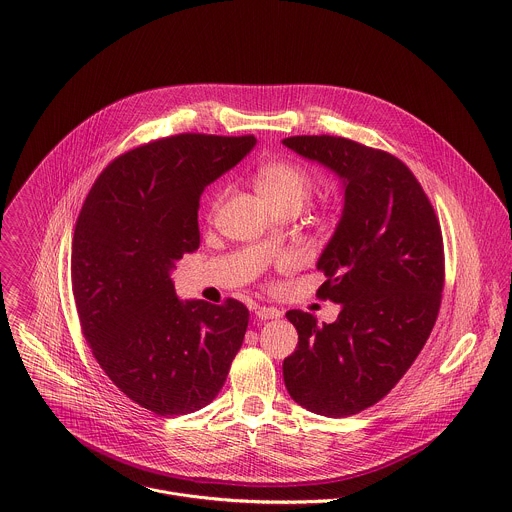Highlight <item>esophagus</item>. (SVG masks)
<instances>
[{
  "mask_svg": "<svg viewBox=\"0 0 512 512\" xmlns=\"http://www.w3.org/2000/svg\"><path fill=\"white\" fill-rule=\"evenodd\" d=\"M282 315V311L280 309H276V307H256V317L258 319H278Z\"/></svg>",
  "mask_w": 512,
  "mask_h": 512,
  "instance_id": "34e87169",
  "label": "esophagus"
}]
</instances>
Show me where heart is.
Returning <instances> with one entry per match:
<instances>
[{"label":"heart","instance_id":"b5f03b06","mask_svg":"<svg viewBox=\"0 0 512 512\" xmlns=\"http://www.w3.org/2000/svg\"><path fill=\"white\" fill-rule=\"evenodd\" d=\"M254 181L260 195L274 209H282L290 205L301 207L313 189V179L307 173V169L290 159H272V161L260 163L254 171ZM226 195H228L226 185H222L211 195L207 205L209 219H215Z\"/></svg>","mask_w":512,"mask_h":512}]
</instances>
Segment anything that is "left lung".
<instances>
[{"mask_svg":"<svg viewBox=\"0 0 512 512\" xmlns=\"http://www.w3.org/2000/svg\"><path fill=\"white\" fill-rule=\"evenodd\" d=\"M284 146L333 169L345 185L341 222L317 270V297L341 303L335 323L290 309L297 349L284 382L309 412L347 418L382 400L424 349L445 280L443 238L420 181L388 151L337 136Z\"/></svg>","mask_w":512,"mask_h":512,"instance_id":"8db88e82","label":"left lung"}]
</instances>
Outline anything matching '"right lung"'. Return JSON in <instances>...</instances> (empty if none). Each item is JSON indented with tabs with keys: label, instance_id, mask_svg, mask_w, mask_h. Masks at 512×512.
<instances>
[{
	"label": "right lung",
	"instance_id": "add662e5",
	"mask_svg": "<svg viewBox=\"0 0 512 512\" xmlns=\"http://www.w3.org/2000/svg\"><path fill=\"white\" fill-rule=\"evenodd\" d=\"M254 136L177 134L106 165L76 219L71 256L82 335L106 376L157 416L211 404L242 347L250 313L179 301L169 272L201 242L199 201Z\"/></svg>",
	"mask_w": 512,
	"mask_h": 512
}]
</instances>
